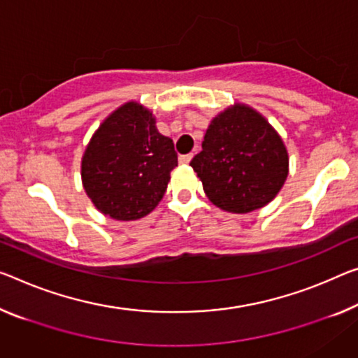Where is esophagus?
<instances>
[{
  "mask_svg": "<svg viewBox=\"0 0 358 358\" xmlns=\"http://www.w3.org/2000/svg\"><path fill=\"white\" fill-rule=\"evenodd\" d=\"M192 157H194V155H192V153H187V155H180V157H179V163H180V164H187V163H190Z\"/></svg>",
  "mask_w": 358,
  "mask_h": 358,
  "instance_id": "esophagus-1",
  "label": "esophagus"
}]
</instances>
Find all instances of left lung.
Masks as SVG:
<instances>
[{
  "label": "left lung",
  "instance_id": "obj_1",
  "mask_svg": "<svg viewBox=\"0 0 358 358\" xmlns=\"http://www.w3.org/2000/svg\"><path fill=\"white\" fill-rule=\"evenodd\" d=\"M194 168L213 205L235 214L271 203L289 171L282 136L266 117L246 103L219 112L208 126Z\"/></svg>",
  "mask_w": 358,
  "mask_h": 358
}]
</instances>
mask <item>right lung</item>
I'll return each instance as SVG.
<instances>
[{
	"instance_id": "1",
	"label": "right lung",
	"mask_w": 358,
	"mask_h": 358,
	"mask_svg": "<svg viewBox=\"0 0 358 358\" xmlns=\"http://www.w3.org/2000/svg\"><path fill=\"white\" fill-rule=\"evenodd\" d=\"M152 110L129 101L94 131L81 158V182L96 210L115 221H136L155 210L178 155L158 133Z\"/></svg>"
}]
</instances>
